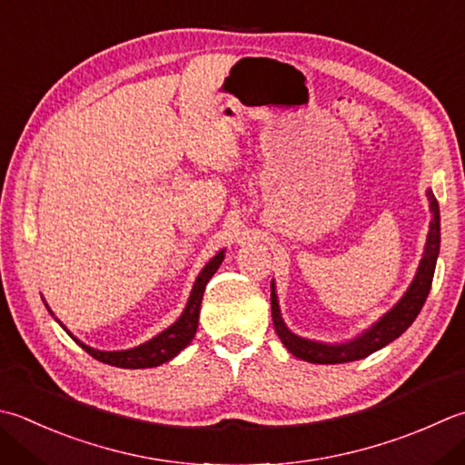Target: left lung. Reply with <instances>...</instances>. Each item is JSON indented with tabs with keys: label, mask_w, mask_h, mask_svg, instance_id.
Returning <instances> with one entry per match:
<instances>
[{
	"label": "left lung",
	"mask_w": 465,
	"mask_h": 465,
	"mask_svg": "<svg viewBox=\"0 0 465 465\" xmlns=\"http://www.w3.org/2000/svg\"><path fill=\"white\" fill-rule=\"evenodd\" d=\"M427 199H430V212H431V222H430V233H427L425 242V252L420 262V268H417V274L411 282V286L407 288L403 298L391 308L387 314H383L379 321L367 329L362 334L354 336L349 342L341 344H326V342H316L302 339V336L294 334L288 331L286 322L282 321L280 306H278V296H276V286L272 282V321H274L276 334L280 341L284 342V347L294 354L296 359H302L308 362H316V365H339V362H351L365 359L379 349L387 347L389 342L399 339L409 326L413 324L417 314L421 312V308L427 300V294L431 290L433 282V272H435V262L440 256V203L431 189H427Z\"/></svg>",
	"instance_id": "8db88e82"
}]
</instances>
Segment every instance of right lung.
Instances as JSON below:
<instances>
[{
	"mask_svg": "<svg viewBox=\"0 0 465 465\" xmlns=\"http://www.w3.org/2000/svg\"><path fill=\"white\" fill-rule=\"evenodd\" d=\"M223 262V250L217 252L215 256L205 263V268L199 272V276L193 284V290H191V296L187 300L185 311L181 312V316L173 322L169 329L159 332L157 336H153L151 341L139 344V347L129 349V351H98L88 347V344L80 342L76 336H72V332L64 326L60 321V326L66 331L72 339H74L82 349H84L90 357H94L100 362H106V365L113 367H121V369H151V367H159L163 362L171 361L173 357L183 351L187 344L193 341V336L197 332V322H199V308H202V300L207 282L212 280V276L217 272V268L222 266ZM48 308V304H45ZM50 311V308H48ZM52 314V311H50ZM54 316V314H52Z\"/></svg>",
	"mask_w": 465,
	"mask_h": 465,
	"instance_id": "right-lung-1",
	"label": "right lung"
}]
</instances>
